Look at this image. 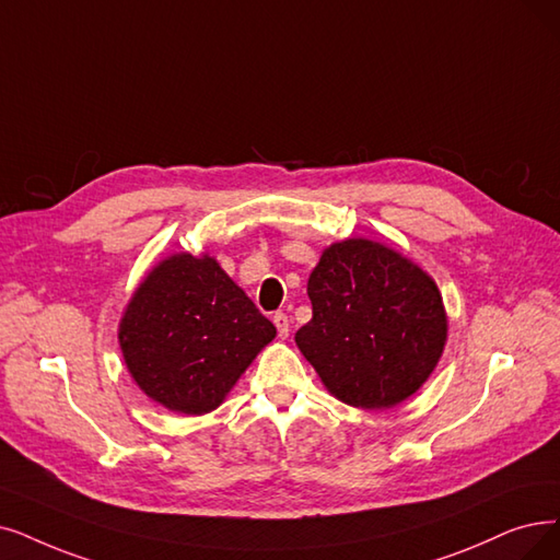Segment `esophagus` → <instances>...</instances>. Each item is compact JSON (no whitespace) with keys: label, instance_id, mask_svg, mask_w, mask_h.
Listing matches in <instances>:
<instances>
[{"label":"esophagus","instance_id":"obj_1","mask_svg":"<svg viewBox=\"0 0 560 560\" xmlns=\"http://www.w3.org/2000/svg\"><path fill=\"white\" fill-rule=\"evenodd\" d=\"M273 324L278 328V338L280 340H287L289 338V330H292V324H289V317L284 315V312H276L273 315Z\"/></svg>","mask_w":560,"mask_h":560}]
</instances>
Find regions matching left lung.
Masks as SVG:
<instances>
[{
	"mask_svg": "<svg viewBox=\"0 0 560 560\" xmlns=\"http://www.w3.org/2000/svg\"><path fill=\"white\" fill-rule=\"evenodd\" d=\"M296 345L345 405L393 409L434 372L448 315L430 273L372 238L330 243L307 280Z\"/></svg>",
	"mask_w": 560,
	"mask_h": 560,
	"instance_id": "obj_1",
	"label": "left lung"
}]
</instances>
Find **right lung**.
Wrapping results in <instances>:
<instances>
[{
	"mask_svg": "<svg viewBox=\"0 0 560 560\" xmlns=\"http://www.w3.org/2000/svg\"><path fill=\"white\" fill-rule=\"evenodd\" d=\"M273 338L276 326L209 253L161 259L119 322L132 382L155 405L186 416L218 409Z\"/></svg>",
	"mask_w": 560,
	"mask_h": 560,
	"instance_id": "obj_1",
	"label": "right lung"
}]
</instances>
